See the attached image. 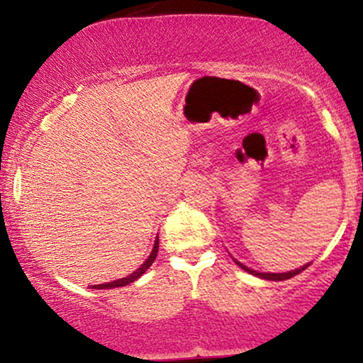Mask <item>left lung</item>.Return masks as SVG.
I'll list each match as a JSON object with an SVG mask.
<instances>
[{
  "label": "left lung",
  "instance_id": "8db88e82",
  "mask_svg": "<svg viewBox=\"0 0 363 363\" xmlns=\"http://www.w3.org/2000/svg\"><path fill=\"white\" fill-rule=\"evenodd\" d=\"M237 264L240 266V268L242 269H245V272L247 273H251V274H254V277H259V278H264V280H273V281H281V280H289V278H291V277H295V274H298L302 272V269H306V266H303V268H301V269H294V272H289V273H257V272H254V269H249L247 266H244V264H240L239 261H235Z\"/></svg>",
  "mask_w": 363,
  "mask_h": 363
}]
</instances>
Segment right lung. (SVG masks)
Wrapping results in <instances>:
<instances>
[{
    "label": "right lung",
    "mask_w": 363,
    "mask_h": 363,
    "mask_svg": "<svg viewBox=\"0 0 363 363\" xmlns=\"http://www.w3.org/2000/svg\"><path fill=\"white\" fill-rule=\"evenodd\" d=\"M157 252H158V240H155V245H153V251H152V254H150L148 259L145 261L135 273H131L129 277L121 278V280H116V281L102 283V285H91V289H118V286H126V285H129V283L138 280L141 274L147 272L150 266L153 264V261H155V257H157Z\"/></svg>",
    "instance_id": "1"
}]
</instances>
